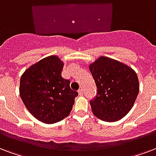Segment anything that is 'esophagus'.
I'll return each mask as SVG.
<instances>
[{
    "mask_svg": "<svg viewBox=\"0 0 156 156\" xmlns=\"http://www.w3.org/2000/svg\"><path fill=\"white\" fill-rule=\"evenodd\" d=\"M78 94L80 95V96H83V88H80L78 90Z\"/></svg>",
    "mask_w": 156,
    "mask_h": 156,
    "instance_id": "esophagus-1",
    "label": "esophagus"
}]
</instances>
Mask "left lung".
<instances>
[{
  "mask_svg": "<svg viewBox=\"0 0 156 156\" xmlns=\"http://www.w3.org/2000/svg\"><path fill=\"white\" fill-rule=\"evenodd\" d=\"M97 87L90 105L98 119L106 122L121 119L133 106L139 92V81L132 68L118 60L100 56L89 65Z\"/></svg>",
  "mask_w": 156,
  "mask_h": 156,
  "instance_id": "obj_1",
  "label": "left lung"
}]
</instances>
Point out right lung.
<instances>
[{
  "mask_svg": "<svg viewBox=\"0 0 156 156\" xmlns=\"http://www.w3.org/2000/svg\"><path fill=\"white\" fill-rule=\"evenodd\" d=\"M64 63L50 55L31 65L20 78V95L23 104L37 120L57 123L72 110L78 93L70 88V81L62 78Z\"/></svg>",
  "mask_w": 156,
  "mask_h": 156,
  "instance_id": "1",
  "label": "right lung"
}]
</instances>
